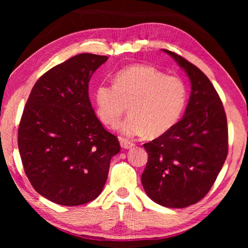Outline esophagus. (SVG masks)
<instances>
[{
  "label": "esophagus",
  "mask_w": 248,
  "mask_h": 248,
  "mask_svg": "<svg viewBox=\"0 0 248 248\" xmlns=\"http://www.w3.org/2000/svg\"><path fill=\"white\" fill-rule=\"evenodd\" d=\"M119 143H120L121 148H124V149H130V148H132V147H134V144L132 143V141H130L129 140H125L123 138L119 139Z\"/></svg>",
  "instance_id": "34e87169"
}]
</instances>
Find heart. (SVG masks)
I'll return each mask as SVG.
<instances>
[{
    "mask_svg": "<svg viewBox=\"0 0 248 248\" xmlns=\"http://www.w3.org/2000/svg\"><path fill=\"white\" fill-rule=\"evenodd\" d=\"M186 99L181 78L148 65L124 68L116 73L114 83H100L93 94L98 118L109 127L119 124L130 105L131 114L121 124L120 132L131 138H159L168 132L180 119Z\"/></svg>",
    "mask_w": 248,
    "mask_h": 248,
    "instance_id": "1",
    "label": "heart"
}]
</instances>
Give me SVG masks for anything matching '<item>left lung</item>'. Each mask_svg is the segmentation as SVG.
I'll list each match as a JSON object with an SVG mask.
<instances>
[{
  "mask_svg": "<svg viewBox=\"0 0 248 248\" xmlns=\"http://www.w3.org/2000/svg\"><path fill=\"white\" fill-rule=\"evenodd\" d=\"M162 51L186 73L191 96L182 119L165 134L144 144L148 162L141 184L155 202L186 208L208 194L222 170L228 154L227 118L207 76L182 56Z\"/></svg>",
  "mask_w": 248,
  "mask_h": 248,
  "instance_id": "obj_1",
  "label": "left lung"
}]
</instances>
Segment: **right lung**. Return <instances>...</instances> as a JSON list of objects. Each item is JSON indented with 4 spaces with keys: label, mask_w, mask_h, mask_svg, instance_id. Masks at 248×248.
<instances>
[{
    "label": "right lung",
    "mask_w": 248,
    "mask_h": 248,
    "mask_svg": "<svg viewBox=\"0 0 248 248\" xmlns=\"http://www.w3.org/2000/svg\"><path fill=\"white\" fill-rule=\"evenodd\" d=\"M108 56L82 53L39 78L18 129L24 171L41 196L62 205L96 199L119 141L97 118L88 83Z\"/></svg>",
    "instance_id": "1"
}]
</instances>
